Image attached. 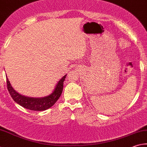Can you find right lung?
Returning a JSON list of instances; mask_svg holds the SVG:
<instances>
[{"mask_svg": "<svg viewBox=\"0 0 147 147\" xmlns=\"http://www.w3.org/2000/svg\"><path fill=\"white\" fill-rule=\"evenodd\" d=\"M66 76V75L63 76L59 80L56 86V88H55L53 92L48 96H43V97L41 98L29 97V96H26L19 94L17 91H16L13 89L7 77H6L7 87L13 100L18 104L20 106L24 108H26L27 109L40 111L47 110L49 108L51 107L59 99L62 93L63 82L65 81Z\"/></svg>", "mask_w": 147, "mask_h": 147, "instance_id": "right-lung-1", "label": "right lung"}]
</instances>
